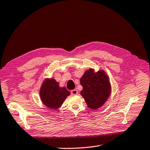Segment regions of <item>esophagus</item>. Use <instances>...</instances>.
<instances>
[{
	"label": "esophagus",
	"instance_id": "esophagus-1",
	"mask_svg": "<svg viewBox=\"0 0 150 150\" xmlns=\"http://www.w3.org/2000/svg\"><path fill=\"white\" fill-rule=\"evenodd\" d=\"M71 94L72 95H76L78 94V91L76 89H73L71 91Z\"/></svg>",
	"mask_w": 150,
	"mask_h": 150
}]
</instances>
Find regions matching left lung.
I'll list each match as a JSON object with an SVG mask.
<instances>
[{"label":"left lung","instance_id":"1","mask_svg":"<svg viewBox=\"0 0 150 150\" xmlns=\"http://www.w3.org/2000/svg\"><path fill=\"white\" fill-rule=\"evenodd\" d=\"M81 84L83 87L81 95L91 109L102 106L110 95V84L103 71L95 73L93 69H89L81 77Z\"/></svg>","mask_w":150,"mask_h":150}]
</instances>
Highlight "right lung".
<instances>
[{
    "label": "right lung",
    "mask_w": 150,
    "mask_h": 150,
    "mask_svg": "<svg viewBox=\"0 0 150 150\" xmlns=\"http://www.w3.org/2000/svg\"><path fill=\"white\" fill-rule=\"evenodd\" d=\"M40 98L45 105L52 109H56L63 103L69 95L66 88H60L55 79H46L40 89Z\"/></svg>",
    "instance_id": "1"
}]
</instances>
